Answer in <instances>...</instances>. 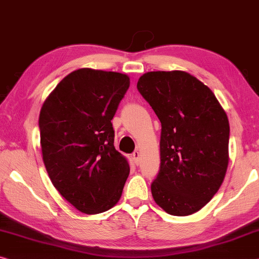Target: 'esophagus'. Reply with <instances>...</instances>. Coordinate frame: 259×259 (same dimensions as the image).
<instances>
[{"instance_id":"1","label":"esophagus","mask_w":259,"mask_h":259,"mask_svg":"<svg viewBox=\"0 0 259 259\" xmlns=\"http://www.w3.org/2000/svg\"><path fill=\"white\" fill-rule=\"evenodd\" d=\"M133 158H134V160H135V162H136L137 165H138V162H139V158H141V153H139L138 151H135L134 153H133Z\"/></svg>"}]
</instances>
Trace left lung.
I'll list each match as a JSON object with an SVG mask.
<instances>
[{"instance_id":"1","label":"left lung","mask_w":259,"mask_h":259,"mask_svg":"<svg viewBox=\"0 0 259 259\" xmlns=\"http://www.w3.org/2000/svg\"><path fill=\"white\" fill-rule=\"evenodd\" d=\"M137 89L161 122L153 199L171 215L192 214L217 194L228 166L229 122L210 89L186 71H151Z\"/></svg>"}]
</instances>
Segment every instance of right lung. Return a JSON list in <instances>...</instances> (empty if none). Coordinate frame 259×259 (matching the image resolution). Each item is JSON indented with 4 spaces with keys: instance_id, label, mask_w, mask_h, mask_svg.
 <instances>
[{
    "instance_id": "right-lung-1",
    "label": "right lung",
    "mask_w": 259,
    "mask_h": 259,
    "mask_svg": "<svg viewBox=\"0 0 259 259\" xmlns=\"http://www.w3.org/2000/svg\"><path fill=\"white\" fill-rule=\"evenodd\" d=\"M130 79L84 68L57 84L40 110L42 159L61 196L86 214L112 208L130 167L115 150L112 120Z\"/></svg>"
}]
</instances>
